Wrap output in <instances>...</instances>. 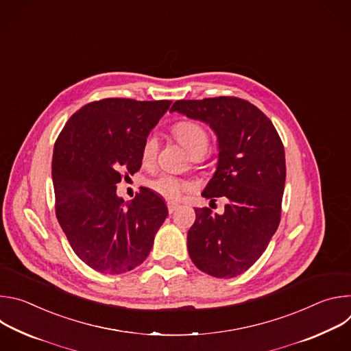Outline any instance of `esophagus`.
<instances>
[{
    "label": "esophagus",
    "mask_w": 351,
    "mask_h": 351,
    "mask_svg": "<svg viewBox=\"0 0 351 351\" xmlns=\"http://www.w3.org/2000/svg\"><path fill=\"white\" fill-rule=\"evenodd\" d=\"M167 207H168L169 214H172L173 211H176V208L179 207V204H178V203H173V202H168V203H167Z\"/></svg>",
    "instance_id": "esophagus-1"
}]
</instances>
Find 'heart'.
I'll list each match as a JSON object with an SVG mask.
<instances>
[{
    "mask_svg": "<svg viewBox=\"0 0 351 351\" xmlns=\"http://www.w3.org/2000/svg\"><path fill=\"white\" fill-rule=\"evenodd\" d=\"M173 137L187 149L195 161H202L210 147L211 136L208 129L197 121H182L172 126ZM158 141L154 134H148L141 145L143 165H152L156 161ZM148 187L167 199H179L184 193L191 190V183L186 179L172 175H161L148 182Z\"/></svg>",
    "mask_w": 351,
    "mask_h": 351,
    "instance_id": "1",
    "label": "heart"
}]
</instances>
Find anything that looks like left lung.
<instances>
[{"label":"left lung","instance_id":"obj_1","mask_svg":"<svg viewBox=\"0 0 351 351\" xmlns=\"http://www.w3.org/2000/svg\"><path fill=\"white\" fill-rule=\"evenodd\" d=\"M208 123L218 136L219 160L203 197H225L222 215L195 208L187 232L193 264L215 278H234L265 252L280 222L286 179L283 143L271 119L239 97L179 99L171 107Z\"/></svg>","mask_w":351,"mask_h":351}]
</instances>
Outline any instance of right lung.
Instances as JSON below:
<instances>
[{"instance_id":"add662e5","label":"right lung","mask_w":351,"mask_h":351,"mask_svg":"<svg viewBox=\"0 0 351 351\" xmlns=\"http://www.w3.org/2000/svg\"><path fill=\"white\" fill-rule=\"evenodd\" d=\"M171 101L104 98L75 112L53 154L57 219L75 254L90 268L118 275L148 257L168 208L147 187L125 203L121 179L141 168V145Z\"/></svg>"}]
</instances>
